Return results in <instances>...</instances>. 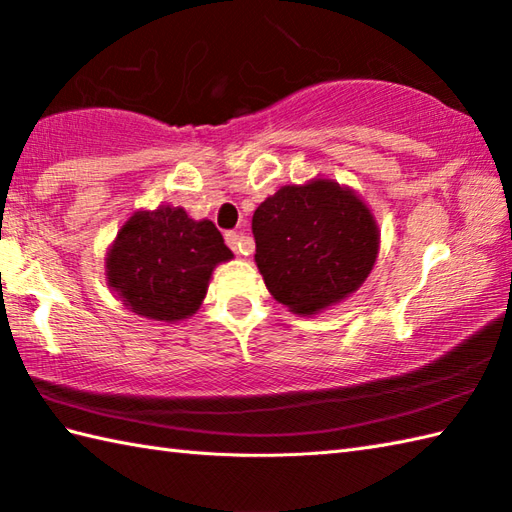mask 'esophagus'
I'll return each mask as SVG.
<instances>
[{
    "label": "esophagus",
    "instance_id": "34e87169",
    "mask_svg": "<svg viewBox=\"0 0 512 512\" xmlns=\"http://www.w3.org/2000/svg\"><path fill=\"white\" fill-rule=\"evenodd\" d=\"M224 239H226V244L231 246L235 253H239V255H250V253H253V248H255L250 239H242V235L235 233V231H226Z\"/></svg>",
    "mask_w": 512,
    "mask_h": 512
}]
</instances>
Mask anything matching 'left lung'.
<instances>
[{
  "label": "left lung",
  "instance_id": "1",
  "mask_svg": "<svg viewBox=\"0 0 512 512\" xmlns=\"http://www.w3.org/2000/svg\"><path fill=\"white\" fill-rule=\"evenodd\" d=\"M255 262L279 303L314 314L363 284L378 255L365 202L330 180L284 187L253 215Z\"/></svg>",
  "mask_w": 512,
  "mask_h": 512
}]
</instances>
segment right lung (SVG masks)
<instances>
[{"label":"right lung","instance_id":"1","mask_svg":"<svg viewBox=\"0 0 512 512\" xmlns=\"http://www.w3.org/2000/svg\"><path fill=\"white\" fill-rule=\"evenodd\" d=\"M233 257L209 220L160 206L129 217L107 255V281L147 319L180 321L200 308L213 268Z\"/></svg>","mask_w":512,"mask_h":512}]
</instances>
